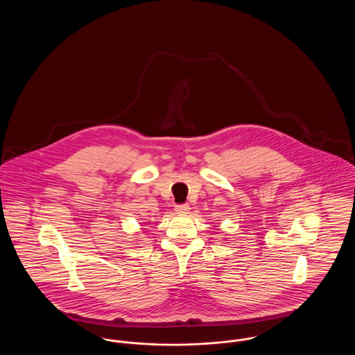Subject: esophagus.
Returning a JSON list of instances; mask_svg holds the SVG:
<instances>
[{"instance_id":"34e87169","label":"esophagus","mask_w":355,"mask_h":355,"mask_svg":"<svg viewBox=\"0 0 355 355\" xmlns=\"http://www.w3.org/2000/svg\"><path fill=\"white\" fill-rule=\"evenodd\" d=\"M189 210H190V206H189L187 203L177 205V206H175V211H177L178 214H186V213H189Z\"/></svg>"}]
</instances>
